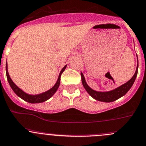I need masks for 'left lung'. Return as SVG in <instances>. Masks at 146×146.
Here are the masks:
<instances>
[{"instance_id":"1","label":"left lung","mask_w":146,"mask_h":146,"mask_svg":"<svg viewBox=\"0 0 146 146\" xmlns=\"http://www.w3.org/2000/svg\"><path fill=\"white\" fill-rule=\"evenodd\" d=\"M137 70H138V60H137V68H136L135 73L133 75V77L131 78V79L129 80L125 84L121 85L120 86L114 88L113 90H111V91H109V92H96V91L92 89V88H90L88 84H87L86 81L85 80V77H84V74L82 73H81V80H82V84L84 88L92 97H93L96 100L99 101V102H112L126 94L127 92L130 89V88H131L132 86L134 84L135 81L136 77H137Z\"/></svg>"}]
</instances>
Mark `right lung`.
<instances>
[{"label": "right lung", "mask_w": 146, "mask_h": 146, "mask_svg": "<svg viewBox=\"0 0 146 146\" xmlns=\"http://www.w3.org/2000/svg\"><path fill=\"white\" fill-rule=\"evenodd\" d=\"M67 65H65V66L62 68V69L61 70L59 76H58V78L57 80V82L55 83L53 87H52L50 90L47 91L45 92H43L42 94H39L36 95H31L29 94L24 92L23 90H21V88H19L13 82V81L11 78L10 76H9V71H8V65L7 62H6V65H5V70H6V76H7L8 81L9 83V85H10L11 88H12L14 93L17 95L19 97L21 98L23 100L26 101V102H29V103H32V104H36V103H42V102H44L45 101L48 100L50 98H51L53 95L54 94V93L57 92L58 87H59L60 84V76L61 74L62 73V72L65 70L66 68Z\"/></svg>", "instance_id": "1"}]
</instances>
